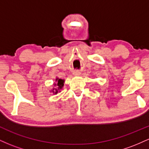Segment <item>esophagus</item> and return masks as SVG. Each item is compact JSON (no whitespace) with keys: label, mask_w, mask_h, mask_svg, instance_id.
Here are the masks:
<instances>
[{"label":"esophagus","mask_w":149,"mask_h":149,"mask_svg":"<svg viewBox=\"0 0 149 149\" xmlns=\"http://www.w3.org/2000/svg\"><path fill=\"white\" fill-rule=\"evenodd\" d=\"M76 75H80V72H76Z\"/></svg>","instance_id":"34e87169"}]
</instances>
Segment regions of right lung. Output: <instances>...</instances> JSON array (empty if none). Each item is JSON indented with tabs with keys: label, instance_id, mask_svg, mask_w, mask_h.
Segmentation results:
<instances>
[{
	"label": "right lung",
	"instance_id": "obj_1",
	"mask_svg": "<svg viewBox=\"0 0 149 149\" xmlns=\"http://www.w3.org/2000/svg\"><path fill=\"white\" fill-rule=\"evenodd\" d=\"M56 80H57V84H55V86L57 87V89H55V92H54V94H57V92H58V91H59V90H60V89L62 88L63 85H64V80L59 79V78L56 79Z\"/></svg>",
	"mask_w": 149,
	"mask_h": 149
}]
</instances>
